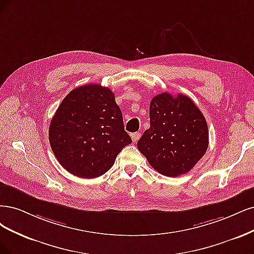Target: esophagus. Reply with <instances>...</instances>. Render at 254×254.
Segmentation results:
<instances>
[{"mask_svg": "<svg viewBox=\"0 0 254 254\" xmlns=\"http://www.w3.org/2000/svg\"><path fill=\"white\" fill-rule=\"evenodd\" d=\"M140 136H141V134L139 133V132L130 134V137H132V140H133V142H137V141L139 140V138H140Z\"/></svg>", "mask_w": 254, "mask_h": 254, "instance_id": "34e87169", "label": "esophagus"}]
</instances>
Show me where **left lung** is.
<instances>
[{"label": "left lung", "instance_id": "left-lung-1", "mask_svg": "<svg viewBox=\"0 0 254 254\" xmlns=\"http://www.w3.org/2000/svg\"><path fill=\"white\" fill-rule=\"evenodd\" d=\"M150 125L137 148L162 175L176 177L188 173L206 154L207 121L188 96H155L150 103Z\"/></svg>", "mask_w": 254, "mask_h": 254}]
</instances>
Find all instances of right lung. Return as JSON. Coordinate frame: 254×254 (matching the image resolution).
I'll return each mask as SVG.
<instances>
[{
    "instance_id": "right-lung-1",
    "label": "right lung",
    "mask_w": 254,
    "mask_h": 254,
    "mask_svg": "<svg viewBox=\"0 0 254 254\" xmlns=\"http://www.w3.org/2000/svg\"><path fill=\"white\" fill-rule=\"evenodd\" d=\"M48 137L60 165L82 178L103 175L132 142L115 95L100 84L79 86L64 98L51 121Z\"/></svg>"
}]
</instances>
